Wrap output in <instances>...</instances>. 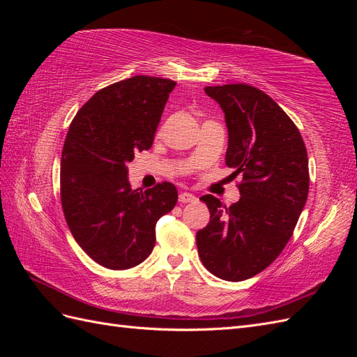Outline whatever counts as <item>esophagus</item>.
<instances>
[{
  "mask_svg": "<svg viewBox=\"0 0 357 357\" xmlns=\"http://www.w3.org/2000/svg\"><path fill=\"white\" fill-rule=\"evenodd\" d=\"M178 201L183 202V204H188V202H195L197 201V197L193 195V193H189V192H181L178 195Z\"/></svg>",
  "mask_w": 357,
  "mask_h": 357,
  "instance_id": "obj_1",
  "label": "esophagus"
}]
</instances>
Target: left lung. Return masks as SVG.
<instances>
[{
    "label": "left lung",
    "mask_w": 357,
    "mask_h": 357,
    "mask_svg": "<svg viewBox=\"0 0 357 357\" xmlns=\"http://www.w3.org/2000/svg\"><path fill=\"white\" fill-rule=\"evenodd\" d=\"M204 91L225 113V162L243 183L231 207L201 197L210 222L197 232L198 253L213 275L241 282L271 265L294 234L308 197L307 149L296 125L261 89L236 83Z\"/></svg>",
    "instance_id": "left-lung-1"
}]
</instances>
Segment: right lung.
<instances>
[{"mask_svg":"<svg viewBox=\"0 0 357 357\" xmlns=\"http://www.w3.org/2000/svg\"><path fill=\"white\" fill-rule=\"evenodd\" d=\"M176 82L149 75L113 83L75 114L61 158V202L74 240L109 269L142 264L156 241V222L177 204L162 181L131 189L128 162L153 144Z\"/></svg>","mask_w":357,"mask_h":357,"instance_id":"right-lung-1","label":"right lung"}]
</instances>
